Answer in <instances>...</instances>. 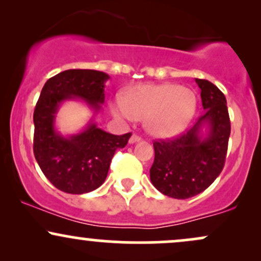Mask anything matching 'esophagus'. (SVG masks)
I'll list each match as a JSON object with an SVG mask.
<instances>
[{
  "mask_svg": "<svg viewBox=\"0 0 261 261\" xmlns=\"http://www.w3.org/2000/svg\"><path fill=\"white\" fill-rule=\"evenodd\" d=\"M139 141H141V137L137 136V135H133V136L130 137V140H128V143H131V145H133V143L139 142Z\"/></svg>",
  "mask_w": 261,
  "mask_h": 261,
  "instance_id": "1",
  "label": "esophagus"
}]
</instances>
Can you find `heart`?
<instances>
[{
  "mask_svg": "<svg viewBox=\"0 0 261 261\" xmlns=\"http://www.w3.org/2000/svg\"><path fill=\"white\" fill-rule=\"evenodd\" d=\"M110 112L118 120L143 119L149 135L160 139L182 133L195 116V92L174 83L135 86L110 100Z\"/></svg>",
  "mask_w": 261,
  "mask_h": 261,
  "instance_id": "heart-1",
  "label": "heart"
}]
</instances>
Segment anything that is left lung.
<instances>
[{
  "label": "left lung",
  "mask_w": 261,
  "mask_h": 261,
  "mask_svg": "<svg viewBox=\"0 0 261 261\" xmlns=\"http://www.w3.org/2000/svg\"><path fill=\"white\" fill-rule=\"evenodd\" d=\"M205 113L190 130L174 140L155 141L152 184L173 199L202 193L222 172L230 135L226 97L214 83L195 79Z\"/></svg>",
  "instance_id": "8db88e82"
}]
</instances>
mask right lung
Instances as JSON below:
<instances>
[{"mask_svg":"<svg viewBox=\"0 0 261 261\" xmlns=\"http://www.w3.org/2000/svg\"><path fill=\"white\" fill-rule=\"evenodd\" d=\"M109 74L95 70H67L46 81L35 106L34 155L44 175L55 188L67 194L89 193L103 184L118 148L127 145L131 134L113 135L97 126L95 115L106 100ZM82 100L93 112L80 133L62 135L56 116L66 100Z\"/></svg>","mask_w":261,"mask_h":261,"instance_id":"1","label":"right lung"}]
</instances>
